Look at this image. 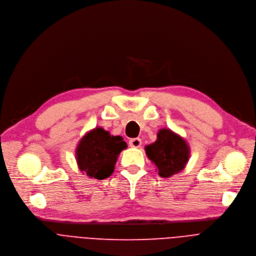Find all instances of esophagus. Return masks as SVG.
<instances>
[{"label":"esophagus","instance_id":"1","mask_svg":"<svg viewBox=\"0 0 256 256\" xmlns=\"http://www.w3.org/2000/svg\"><path fill=\"white\" fill-rule=\"evenodd\" d=\"M142 144V141L140 138H133L129 140V146L134 147V148H139Z\"/></svg>","mask_w":256,"mask_h":256}]
</instances>
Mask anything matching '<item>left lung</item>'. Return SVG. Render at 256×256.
Here are the masks:
<instances>
[{"mask_svg": "<svg viewBox=\"0 0 256 256\" xmlns=\"http://www.w3.org/2000/svg\"><path fill=\"white\" fill-rule=\"evenodd\" d=\"M147 158L156 166L162 178H170L182 172L190 158V146L186 140L170 129H160L158 139L145 146Z\"/></svg>", "mask_w": 256, "mask_h": 256, "instance_id": "1", "label": "left lung"}]
</instances>
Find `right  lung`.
<instances>
[{"label":"right lung","mask_w":256,"mask_h":256,"mask_svg":"<svg viewBox=\"0 0 256 256\" xmlns=\"http://www.w3.org/2000/svg\"><path fill=\"white\" fill-rule=\"evenodd\" d=\"M127 148L121 136H113L103 128L96 127L86 133L76 149L78 166L82 174L96 180L109 178L120 152Z\"/></svg>","instance_id":"add662e5"}]
</instances>
